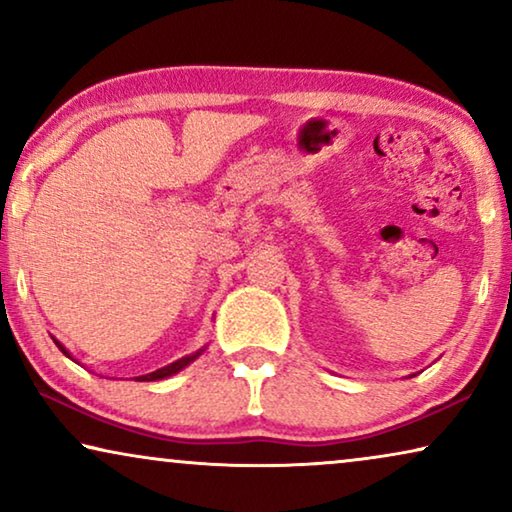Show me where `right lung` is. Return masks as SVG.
<instances>
[{"label":"right lung","instance_id":"obj_1","mask_svg":"<svg viewBox=\"0 0 512 512\" xmlns=\"http://www.w3.org/2000/svg\"><path fill=\"white\" fill-rule=\"evenodd\" d=\"M195 356L198 354H193V356H184V359H179V361H174V363H170V366H165V368H160V370H156V373H151V375H144V380H160V377H167V375H172V373H179L181 368H186L188 363H191Z\"/></svg>","mask_w":512,"mask_h":512}]
</instances>
